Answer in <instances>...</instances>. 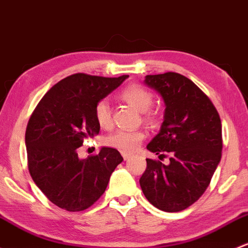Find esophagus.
<instances>
[{
  "label": "esophagus",
  "instance_id": "1",
  "mask_svg": "<svg viewBox=\"0 0 248 248\" xmlns=\"http://www.w3.org/2000/svg\"><path fill=\"white\" fill-rule=\"evenodd\" d=\"M121 155H122V157H124V160H127V159L131 157V153H128V152H121Z\"/></svg>",
  "mask_w": 248,
  "mask_h": 248
}]
</instances>
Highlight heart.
<instances>
[{
  "mask_svg": "<svg viewBox=\"0 0 248 248\" xmlns=\"http://www.w3.org/2000/svg\"><path fill=\"white\" fill-rule=\"evenodd\" d=\"M120 96L124 102L128 103L140 113H146L153 103L152 93L138 84L124 88ZM95 119L98 126L103 129L110 128L113 124L110 107L106 100L100 101L95 106ZM145 120L151 124H155L158 120L157 111H151V113L146 114ZM145 137V132L142 131H116L106 138V144L110 147L117 148L122 152H132L141 144Z\"/></svg>",
  "mask_w": 248,
  "mask_h": 248,
  "instance_id": "1",
  "label": "heart"
}]
</instances>
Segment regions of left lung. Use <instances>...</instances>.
Listing matches in <instances>:
<instances>
[{"instance_id": "1", "label": "left lung", "mask_w": 248, "mask_h": 248, "mask_svg": "<svg viewBox=\"0 0 248 248\" xmlns=\"http://www.w3.org/2000/svg\"><path fill=\"white\" fill-rule=\"evenodd\" d=\"M145 84L165 104L160 131L147 150L164 157L168 165L146 159L140 186L151 204L168 213L182 212L196 202L209 186L221 160L222 126L208 96L189 78L166 72L147 75Z\"/></svg>"}]
</instances>
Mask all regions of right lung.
<instances>
[{
	"mask_svg": "<svg viewBox=\"0 0 248 248\" xmlns=\"http://www.w3.org/2000/svg\"><path fill=\"white\" fill-rule=\"evenodd\" d=\"M117 78L75 74L45 93L26 128L28 170L36 186L67 212L88 209L106 191L111 173L124 160L115 148L102 147L85 159L78 147L100 133L95 106L122 84Z\"/></svg>",
	"mask_w": 248,
	"mask_h": 248,
	"instance_id": "obj_1",
	"label": "right lung"
}]
</instances>
